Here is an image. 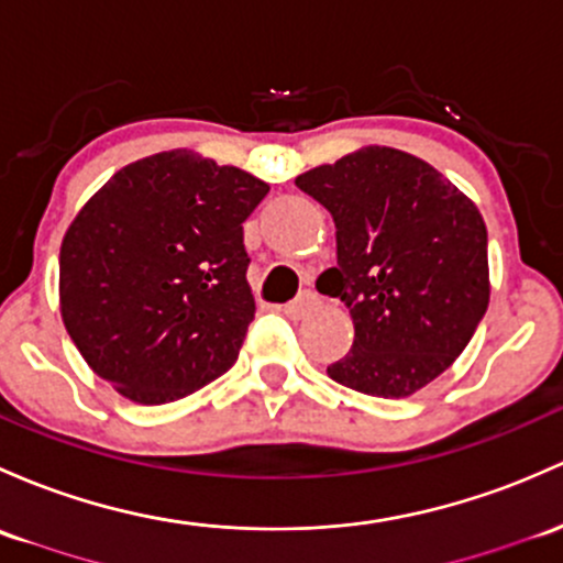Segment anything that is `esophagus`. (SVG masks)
Wrapping results in <instances>:
<instances>
[{
    "mask_svg": "<svg viewBox=\"0 0 563 563\" xmlns=\"http://www.w3.org/2000/svg\"><path fill=\"white\" fill-rule=\"evenodd\" d=\"M317 306V295L313 292H303L300 295L298 300H292V303H287L282 308L284 313H287V317H292V319H300V317H306L308 311H311V308Z\"/></svg>",
    "mask_w": 563,
    "mask_h": 563,
    "instance_id": "34e87169",
    "label": "esophagus"
}]
</instances>
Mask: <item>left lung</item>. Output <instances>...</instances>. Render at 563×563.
I'll use <instances>...</instances> for the list:
<instances>
[{"label": "left lung", "mask_w": 563, "mask_h": 563, "mask_svg": "<svg viewBox=\"0 0 563 563\" xmlns=\"http://www.w3.org/2000/svg\"><path fill=\"white\" fill-rule=\"evenodd\" d=\"M295 185L332 214L338 265L317 287L354 319L352 352L328 376L395 400L449 371L488 308V235L475 203L391 147L356 150Z\"/></svg>", "instance_id": "obj_1"}]
</instances>
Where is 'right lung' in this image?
<instances>
[{"label": "right lung", "mask_w": 563, "mask_h": 563, "mask_svg": "<svg viewBox=\"0 0 563 563\" xmlns=\"http://www.w3.org/2000/svg\"><path fill=\"white\" fill-rule=\"evenodd\" d=\"M268 185L187 150L142 158L64 235L62 317L96 376L174 402L220 378L255 319L244 220Z\"/></svg>", "instance_id": "right-lung-1"}]
</instances>
